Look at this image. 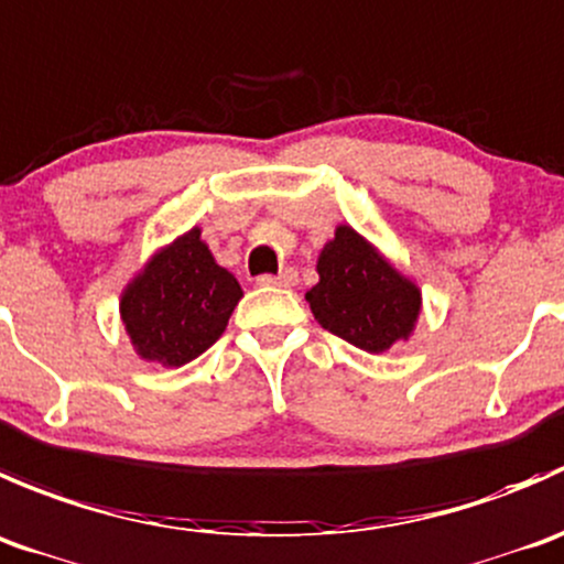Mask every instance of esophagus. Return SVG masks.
Instances as JSON below:
<instances>
[{
	"instance_id": "34e87169",
	"label": "esophagus",
	"mask_w": 564,
	"mask_h": 564,
	"mask_svg": "<svg viewBox=\"0 0 564 564\" xmlns=\"http://www.w3.org/2000/svg\"><path fill=\"white\" fill-rule=\"evenodd\" d=\"M295 282H299V274H295L293 269H284L276 276L271 274L258 276V284H263V288H293Z\"/></svg>"
}]
</instances>
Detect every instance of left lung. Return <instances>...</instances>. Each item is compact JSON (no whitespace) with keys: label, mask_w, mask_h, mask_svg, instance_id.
<instances>
[{"label":"left lung","mask_w":564,"mask_h":564,"mask_svg":"<svg viewBox=\"0 0 564 564\" xmlns=\"http://www.w3.org/2000/svg\"><path fill=\"white\" fill-rule=\"evenodd\" d=\"M317 276L306 301L326 332L367 354H383L414 334L422 290L354 227L334 230L317 258Z\"/></svg>","instance_id":"1"}]
</instances>
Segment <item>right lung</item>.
<instances>
[{"label":"right lung","mask_w":564,"mask_h":564,"mask_svg":"<svg viewBox=\"0 0 564 564\" xmlns=\"http://www.w3.org/2000/svg\"><path fill=\"white\" fill-rule=\"evenodd\" d=\"M192 227L161 247L120 295V317L139 359L183 367L225 334L243 290Z\"/></svg>","instance_id":"add662e5"}]
</instances>
